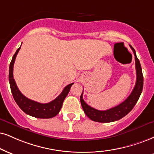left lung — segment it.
<instances>
[{
	"instance_id": "left-lung-1",
	"label": "left lung",
	"mask_w": 154,
	"mask_h": 154,
	"mask_svg": "<svg viewBox=\"0 0 154 154\" xmlns=\"http://www.w3.org/2000/svg\"><path fill=\"white\" fill-rule=\"evenodd\" d=\"M135 56V63L136 70V85L133 89L131 94L129 95L123 103L118 105L111 109L106 110V111H99L88 106L84 100L83 99V93L80 97L81 106L83 111L86 113L91 120L100 123H109L113 122L122 119L125 116L128 114L133 109L136 103H137L141 94L143 90V76L142 73V69L139 60L136 56V51L131 45H130Z\"/></svg>"
}]
</instances>
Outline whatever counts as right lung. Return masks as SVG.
<instances>
[{
    "mask_svg": "<svg viewBox=\"0 0 154 154\" xmlns=\"http://www.w3.org/2000/svg\"><path fill=\"white\" fill-rule=\"evenodd\" d=\"M20 48V47L17 49L16 52L13 55L10 66H9V83H10L11 90L15 101L23 111L31 116L38 118V119H51V118L56 116L61 109L63 100L68 95L73 83L66 86L61 94L50 103H41L26 98L19 91L16 81L13 79V65H14L15 60Z\"/></svg>",
    "mask_w": 154,
    "mask_h": 154,
    "instance_id": "right-lung-1",
    "label": "right lung"
}]
</instances>
